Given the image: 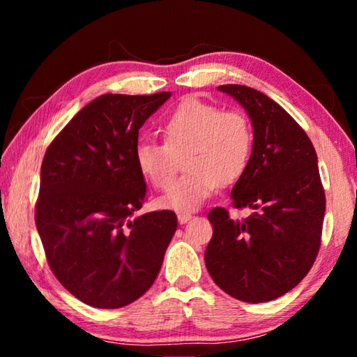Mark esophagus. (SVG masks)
Wrapping results in <instances>:
<instances>
[{"label": "esophagus", "mask_w": 357, "mask_h": 357, "mask_svg": "<svg viewBox=\"0 0 357 357\" xmlns=\"http://www.w3.org/2000/svg\"><path fill=\"white\" fill-rule=\"evenodd\" d=\"M190 219H192V214H185V213H179L178 214V220H179L181 225H183V223H187Z\"/></svg>", "instance_id": "obj_1"}]
</instances>
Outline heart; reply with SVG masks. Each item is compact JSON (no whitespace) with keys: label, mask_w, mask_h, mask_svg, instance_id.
Segmentation results:
<instances>
[{"label":"heart","mask_w":357,"mask_h":357,"mask_svg":"<svg viewBox=\"0 0 357 357\" xmlns=\"http://www.w3.org/2000/svg\"><path fill=\"white\" fill-rule=\"evenodd\" d=\"M165 143L140 142L135 164L154 189L170 187L178 157L188 154V173L172 186L159 204L165 209L192 213L214 195L219 185L243 178L253 153V129L249 118L238 110L198 98H187L173 108L162 124Z\"/></svg>","instance_id":"obj_1"}]
</instances>
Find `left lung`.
I'll return each instance as SVG.
<instances>
[{"label": "left lung", "instance_id": "1", "mask_svg": "<svg viewBox=\"0 0 357 357\" xmlns=\"http://www.w3.org/2000/svg\"><path fill=\"white\" fill-rule=\"evenodd\" d=\"M219 91L252 119V159L231 204L253 213L233 220L227 209L209 211L213 238L204 263L223 291L258 304L280 298L309 274L321 245L324 189L310 138L277 102L244 84H222Z\"/></svg>", "mask_w": 357, "mask_h": 357}]
</instances>
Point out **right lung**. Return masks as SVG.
<instances>
[{
  "instance_id": "add662e5",
  "label": "right lung",
  "mask_w": 357,
  "mask_h": 357,
  "mask_svg": "<svg viewBox=\"0 0 357 357\" xmlns=\"http://www.w3.org/2000/svg\"><path fill=\"white\" fill-rule=\"evenodd\" d=\"M170 93L104 94L47 148L36 227L52 273L96 309H119L148 291L178 227L173 211L138 215L146 183L135 164L138 130Z\"/></svg>"
}]
</instances>
